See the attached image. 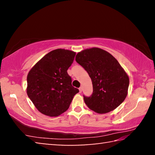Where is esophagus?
<instances>
[{"label":"esophagus","mask_w":155,"mask_h":155,"mask_svg":"<svg viewBox=\"0 0 155 155\" xmlns=\"http://www.w3.org/2000/svg\"><path fill=\"white\" fill-rule=\"evenodd\" d=\"M78 90H79V92L81 93V92H82V91H83V87H80L79 88H78Z\"/></svg>","instance_id":"obj_1"}]
</instances>
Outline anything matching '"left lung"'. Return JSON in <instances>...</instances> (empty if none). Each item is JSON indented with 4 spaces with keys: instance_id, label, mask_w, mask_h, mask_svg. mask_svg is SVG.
Returning <instances> with one entry per match:
<instances>
[{
    "instance_id": "obj_1",
    "label": "left lung",
    "mask_w": 155,
    "mask_h": 155,
    "mask_svg": "<svg viewBox=\"0 0 155 155\" xmlns=\"http://www.w3.org/2000/svg\"><path fill=\"white\" fill-rule=\"evenodd\" d=\"M76 61L91 78L93 93L83 96L88 108L98 114L116 109L128 94L129 78L115 57L104 50L91 48L78 52Z\"/></svg>"
}]
</instances>
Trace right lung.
I'll return each mask as SVG.
<instances>
[{"label": "right lung", "mask_w": 155, "mask_h": 155, "mask_svg": "<svg viewBox=\"0 0 155 155\" xmlns=\"http://www.w3.org/2000/svg\"><path fill=\"white\" fill-rule=\"evenodd\" d=\"M76 52L69 50L52 51L31 68L27 75V93L39 111L51 117L67 111L77 88L72 85L67 70Z\"/></svg>", "instance_id": "1"}]
</instances>
